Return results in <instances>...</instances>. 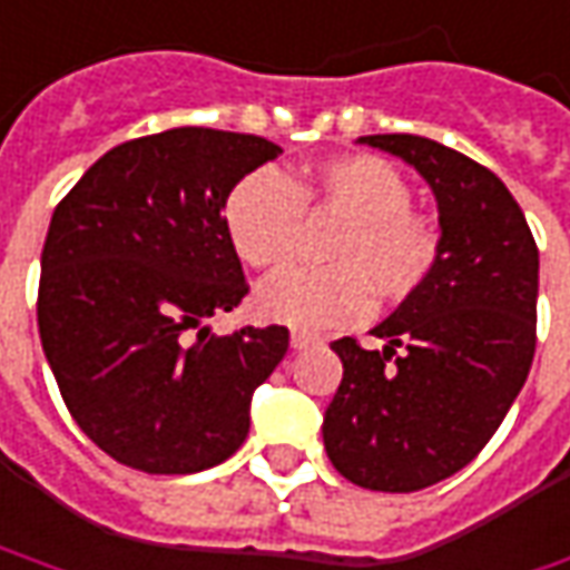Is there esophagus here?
Instances as JSON below:
<instances>
[{"label": "esophagus", "mask_w": 570, "mask_h": 570, "mask_svg": "<svg viewBox=\"0 0 570 570\" xmlns=\"http://www.w3.org/2000/svg\"><path fill=\"white\" fill-rule=\"evenodd\" d=\"M322 337L318 334H312V331H293L289 334V344H293V350H305V346H312V344H318Z\"/></svg>", "instance_id": "esophagus-1"}]
</instances>
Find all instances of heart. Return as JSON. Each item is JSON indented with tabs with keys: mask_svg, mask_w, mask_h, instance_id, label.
<instances>
[{
	"mask_svg": "<svg viewBox=\"0 0 570 570\" xmlns=\"http://www.w3.org/2000/svg\"><path fill=\"white\" fill-rule=\"evenodd\" d=\"M303 214H331L344 224L324 248L327 267H299L255 293L267 322L334 327L363 322L372 289L387 303H406L429 286L444 258V226L413 207V186L375 154H334L286 179L262 167L243 176L224 207L236 255L258 271L293 262Z\"/></svg>",
	"mask_w": 570,
	"mask_h": 570,
	"instance_id": "b5f03b06",
	"label": "heart"
}]
</instances>
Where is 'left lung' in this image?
Listing matches in <instances>:
<instances>
[{
	"label": "left lung",
	"instance_id": "1",
	"mask_svg": "<svg viewBox=\"0 0 570 570\" xmlns=\"http://www.w3.org/2000/svg\"><path fill=\"white\" fill-rule=\"evenodd\" d=\"M435 191L444 258L372 334L341 337L344 379L324 410V451L372 492H420L480 454L511 410L537 353L540 248L499 176L420 135H365Z\"/></svg>",
	"mask_w": 570,
	"mask_h": 570
}]
</instances>
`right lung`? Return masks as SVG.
<instances>
[{"label": "right lung", "mask_w": 570, "mask_h": 570, "mask_svg": "<svg viewBox=\"0 0 570 570\" xmlns=\"http://www.w3.org/2000/svg\"><path fill=\"white\" fill-rule=\"evenodd\" d=\"M277 154L258 135L169 128L107 150L52 210L40 344L71 420L112 461L198 473L246 442L252 391L284 360L289 331L214 337L202 322L248 293L224 207Z\"/></svg>", "instance_id": "right-lung-1"}]
</instances>
